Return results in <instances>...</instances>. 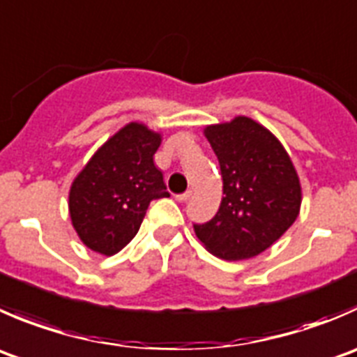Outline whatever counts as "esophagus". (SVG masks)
Masks as SVG:
<instances>
[{
    "instance_id": "esophagus-1",
    "label": "esophagus",
    "mask_w": 357,
    "mask_h": 357,
    "mask_svg": "<svg viewBox=\"0 0 357 357\" xmlns=\"http://www.w3.org/2000/svg\"><path fill=\"white\" fill-rule=\"evenodd\" d=\"M190 197H192V190H186L185 193L176 195V200H178V202H186V200H190Z\"/></svg>"
}]
</instances>
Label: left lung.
<instances>
[{
    "label": "left lung",
    "instance_id": "1",
    "mask_svg": "<svg viewBox=\"0 0 357 357\" xmlns=\"http://www.w3.org/2000/svg\"><path fill=\"white\" fill-rule=\"evenodd\" d=\"M204 136L220 162L223 197L213 220L193 225L197 238L227 261L258 256L298 218V172L281 141L249 116L206 126Z\"/></svg>",
    "mask_w": 357,
    "mask_h": 357
}]
</instances>
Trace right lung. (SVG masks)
Listing matches in <instances>:
<instances>
[{
  "label": "right lung",
  "mask_w": 357,
  "mask_h": 357,
  "mask_svg": "<svg viewBox=\"0 0 357 357\" xmlns=\"http://www.w3.org/2000/svg\"><path fill=\"white\" fill-rule=\"evenodd\" d=\"M162 134L129 122L98 148L73 179L69 218L79 241L102 256L126 248L153 199L169 197L153 155Z\"/></svg>",
  "instance_id": "add662e5"
}]
</instances>
